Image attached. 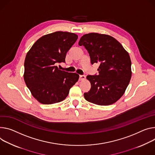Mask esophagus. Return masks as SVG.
Wrapping results in <instances>:
<instances>
[{"label": "esophagus", "mask_w": 155, "mask_h": 155, "mask_svg": "<svg viewBox=\"0 0 155 155\" xmlns=\"http://www.w3.org/2000/svg\"><path fill=\"white\" fill-rule=\"evenodd\" d=\"M79 79L80 80H83L85 79V75H80L79 76Z\"/></svg>", "instance_id": "34e87169"}]
</instances>
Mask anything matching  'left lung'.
<instances>
[{
  "mask_svg": "<svg viewBox=\"0 0 155 155\" xmlns=\"http://www.w3.org/2000/svg\"><path fill=\"white\" fill-rule=\"evenodd\" d=\"M89 53L91 64H98V74L88 75L91 89L84 93L85 100L95 104L107 106L124 94L131 76L129 53L115 38L96 33L84 35L78 42Z\"/></svg>",
  "mask_w": 155,
  "mask_h": 155,
  "instance_id": "obj_1",
  "label": "left lung"
}]
</instances>
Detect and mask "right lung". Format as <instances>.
<instances>
[{
  "mask_svg": "<svg viewBox=\"0 0 155 155\" xmlns=\"http://www.w3.org/2000/svg\"><path fill=\"white\" fill-rule=\"evenodd\" d=\"M78 39L76 34L56 31L38 39L25 60L24 80L33 97L44 104L59 103L68 96L79 75L60 70L67 52Z\"/></svg>",
  "mask_w": 155,
  "mask_h": 155,
  "instance_id": "1",
  "label": "right lung"
}]
</instances>
